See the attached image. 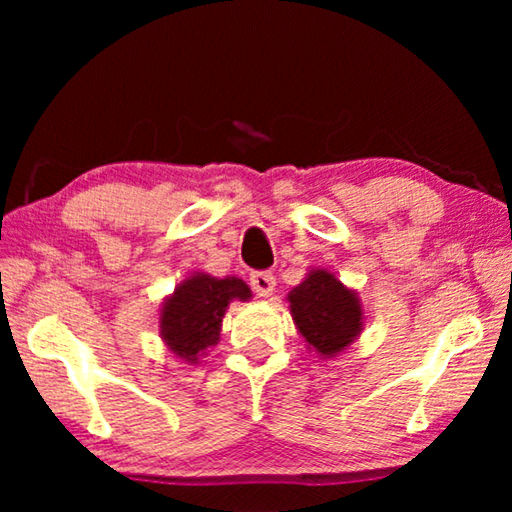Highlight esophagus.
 <instances>
[{
  "label": "esophagus",
  "mask_w": 512,
  "mask_h": 512,
  "mask_svg": "<svg viewBox=\"0 0 512 512\" xmlns=\"http://www.w3.org/2000/svg\"><path fill=\"white\" fill-rule=\"evenodd\" d=\"M250 287L259 298H268L275 291V275L271 271H257L250 275Z\"/></svg>",
  "instance_id": "34e87169"
}]
</instances>
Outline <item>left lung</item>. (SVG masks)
<instances>
[{
	"label": "left lung",
	"mask_w": 512,
	"mask_h": 512,
	"mask_svg": "<svg viewBox=\"0 0 512 512\" xmlns=\"http://www.w3.org/2000/svg\"><path fill=\"white\" fill-rule=\"evenodd\" d=\"M287 300L300 336L320 359L348 350L366 323L357 291L345 287L327 268H311Z\"/></svg>",
	"instance_id": "8db88e82"
}]
</instances>
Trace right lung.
Listing matches in <instances>:
<instances>
[{"label":"right lung","mask_w":512,"mask_h":512,"mask_svg":"<svg viewBox=\"0 0 512 512\" xmlns=\"http://www.w3.org/2000/svg\"><path fill=\"white\" fill-rule=\"evenodd\" d=\"M253 298L241 277H212L196 271L178 284L160 309V336L173 357L198 363L207 348L219 343L221 323L232 300Z\"/></svg>","instance_id":"1"}]
</instances>
